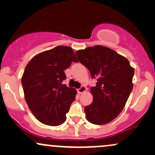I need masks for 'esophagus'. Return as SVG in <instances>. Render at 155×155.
Returning <instances> with one entry per match:
<instances>
[{"instance_id":"esophagus-1","label":"esophagus","mask_w":155,"mask_h":155,"mask_svg":"<svg viewBox=\"0 0 155 155\" xmlns=\"http://www.w3.org/2000/svg\"><path fill=\"white\" fill-rule=\"evenodd\" d=\"M87 90L86 87L84 86V85H82V86H81V87L78 89V90H77V92H78V93L81 94V93H82V92H84L85 90Z\"/></svg>"}]
</instances>
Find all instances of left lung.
<instances>
[{
	"mask_svg": "<svg viewBox=\"0 0 155 155\" xmlns=\"http://www.w3.org/2000/svg\"><path fill=\"white\" fill-rule=\"evenodd\" d=\"M79 61L97 80L90 90L91 104L84 107L86 118L94 124H107L122 111L132 91L134 69L113 49L97 45L76 52Z\"/></svg>",
	"mask_w": 155,
	"mask_h": 155,
	"instance_id": "8db88e82",
	"label": "left lung"
}]
</instances>
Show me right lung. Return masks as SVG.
I'll list each match as a JSON object with an SVG mask.
<instances>
[{
  "mask_svg": "<svg viewBox=\"0 0 155 155\" xmlns=\"http://www.w3.org/2000/svg\"><path fill=\"white\" fill-rule=\"evenodd\" d=\"M72 62L78 60L71 48L58 46L35 55L25 67L22 77L25 97L41 123L58 126L66 120L76 91L62 82L66 79L64 71Z\"/></svg>",
  "mask_w": 155,
  "mask_h": 155,
  "instance_id": "obj_1",
  "label": "right lung"
}]
</instances>
